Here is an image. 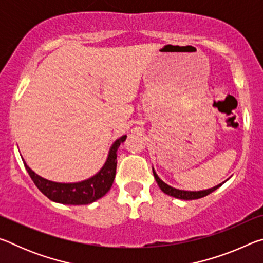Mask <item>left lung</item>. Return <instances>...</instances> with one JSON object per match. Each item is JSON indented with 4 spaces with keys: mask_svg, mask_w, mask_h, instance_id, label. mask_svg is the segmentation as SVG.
Returning <instances> with one entry per match:
<instances>
[{
    "mask_svg": "<svg viewBox=\"0 0 263 263\" xmlns=\"http://www.w3.org/2000/svg\"><path fill=\"white\" fill-rule=\"evenodd\" d=\"M153 175L155 177V181L158 182V185L160 186V189H161L164 194H167L169 196H173V197L175 198H180V199H185V201H189V199H198V198H202L204 196H208L209 194H211L212 191H215L217 188H219V186L224 183L218 184L216 186H213L211 189H208V190H201V191H185V190H180V189H175L173 188V186L168 185L164 183V182L160 179V177L157 175V173L154 172L153 169Z\"/></svg>",
    "mask_w": 263,
    "mask_h": 263,
    "instance_id": "obj_1",
    "label": "left lung"
}]
</instances>
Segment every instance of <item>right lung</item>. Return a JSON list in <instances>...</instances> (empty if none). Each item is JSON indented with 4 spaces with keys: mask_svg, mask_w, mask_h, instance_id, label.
<instances>
[{
    "mask_svg": "<svg viewBox=\"0 0 263 263\" xmlns=\"http://www.w3.org/2000/svg\"><path fill=\"white\" fill-rule=\"evenodd\" d=\"M125 139L126 136H123L114 142L104 166L95 176L81 182H77V183H58V182L43 179L42 176L31 171L25 161L23 162L35 186L51 201L61 204H70V205L90 204L103 197L112 185L116 175V167H117V149Z\"/></svg>",
    "mask_w": 263,
    "mask_h": 263,
    "instance_id": "1",
    "label": "right lung"
}]
</instances>
